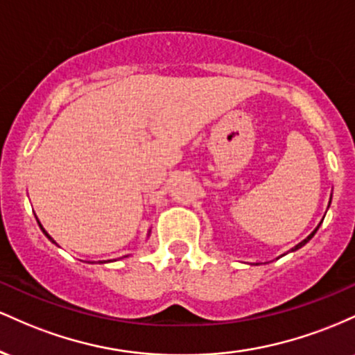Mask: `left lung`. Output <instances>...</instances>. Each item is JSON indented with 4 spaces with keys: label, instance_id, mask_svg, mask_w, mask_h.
<instances>
[{
    "label": "left lung",
    "instance_id": "obj_1",
    "mask_svg": "<svg viewBox=\"0 0 355 355\" xmlns=\"http://www.w3.org/2000/svg\"><path fill=\"white\" fill-rule=\"evenodd\" d=\"M331 200H332V195H331ZM329 205H331V202H329ZM319 227H320V223H319V225H317V227H315V230H313V232H312V234H311V235H309V237H307V239H304V240H302V242H300V243H297V245H295L294 248H292V250H291V252H295V250H299V248H302V247L305 245V243H307V242H309V240H311V239L313 237V235H315V232H317V230H319Z\"/></svg>",
    "mask_w": 355,
    "mask_h": 355
}]
</instances>
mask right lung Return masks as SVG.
<instances>
[{
  "label": "right lung",
  "instance_id": "1",
  "mask_svg": "<svg viewBox=\"0 0 355 355\" xmlns=\"http://www.w3.org/2000/svg\"><path fill=\"white\" fill-rule=\"evenodd\" d=\"M36 220H38V218H36ZM38 225H40V229H42V232H43V234H44V237H46L48 240H50V242H51V243H55V245H56V247H60V245H58V243H56V242H55V240H53V237H51V235H50V234H48V232L43 229V225H42V223H40V220H38ZM125 257H128V255H125ZM108 262H113V260H98V263H108ZM88 263H93V262H88Z\"/></svg>",
  "mask_w": 355,
  "mask_h": 355
}]
</instances>
